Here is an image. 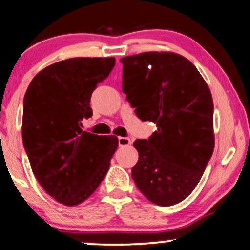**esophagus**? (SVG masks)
Listing matches in <instances>:
<instances>
[{"instance_id": "obj_1", "label": "esophagus", "mask_w": 250, "mask_h": 250, "mask_svg": "<svg viewBox=\"0 0 250 250\" xmlns=\"http://www.w3.org/2000/svg\"><path fill=\"white\" fill-rule=\"evenodd\" d=\"M119 146H129L131 145V141L127 137H119L118 138Z\"/></svg>"}]
</instances>
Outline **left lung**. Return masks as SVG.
<instances>
[{"mask_svg":"<svg viewBox=\"0 0 250 250\" xmlns=\"http://www.w3.org/2000/svg\"><path fill=\"white\" fill-rule=\"evenodd\" d=\"M122 91L143 121L156 123L137 139L131 176L158 206L188 198L202 177L215 146L214 103L209 86L188 59L175 52H143L120 59Z\"/></svg>","mask_w":250,"mask_h":250,"instance_id":"left-lung-1","label":"left lung"}]
</instances>
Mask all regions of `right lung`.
Returning a JSON list of instances; mask_svg holds the SVG:
<instances>
[{
    "mask_svg": "<svg viewBox=\"0 0 250 250\" xmlns=\"http://www.w3.org/2000/svg\"><path fill=\"white\" fill-rule=\"evenodd\" d=\"M115 58H71L43 68L24 97L22 143L33 174L50 197L78 206L105 178L118 148L115 136L82 130L90 98Z\"/></svg>",
    "mask_w": 250,
    "mask_h": 250,
    "instance_id": "right-lung-1",
    "label": "right lung"
}]
</instances>
